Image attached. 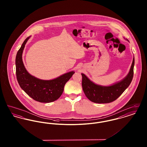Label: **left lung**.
<instances>
[{
  "mask_svg": "<svg viewBox=\"0 0 147 147\" xmlns=\"http://www.w3.org/2000/svg\"><path fill=\"white\" fill-rule=\"evenodd\" d=\"M134 58L127 76L122 80L109 86L94 84L85 75L82 76V87L86 96L91 101L98 104L110 103L116 100L130 85L133 77Z\"/></svg>",
  "mask_w": 147,
  "mask_h": 147,
  "instance_id": "8db88e82",
  "label": "left lung"
}]
</instances>
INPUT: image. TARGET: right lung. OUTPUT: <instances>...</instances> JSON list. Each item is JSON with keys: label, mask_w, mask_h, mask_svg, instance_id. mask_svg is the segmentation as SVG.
<instances>
[{"label": "right lung", "mask_w": 147, "mask_h": 147, "mask_svg": "<svg viewBox=\"0 0 147 147\" xmlns=\"http://www.w3.org/2000/svg\"><path fill=\"white\" fill-rule=\"evenodd\" d=\"M29 38L27 37L24 41L16 56V74L18 83L21 89L36 101L46 103L53 102L61 96L65 84L75 72L70 71L50 80H41L30 75L26 70L22 59L23 50Z\"/></svg>", "instance_id": "1"}]
</instances>
